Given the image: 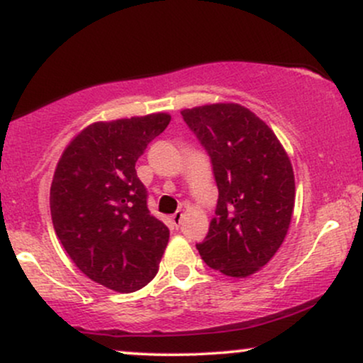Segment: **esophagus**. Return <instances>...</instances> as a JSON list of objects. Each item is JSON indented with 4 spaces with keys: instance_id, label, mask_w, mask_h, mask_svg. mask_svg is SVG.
<instances>
[{
    "instance_id": "obj_1",
    "label": "esophagus",
    "mask_w": 363,
    "mask_h": 363,
    "mask_svg": "<svg viewBox=\"0 0 363 363\" xmlns=\"http://www.w3.org/2000/svg\"><path fill=\"white\" fill-rule=\"evenodd\" d=\"M182 218H184V213H182V211H176V213L172 215V222H174V225H181V222H182Z\"/></svg>"
}]
</instances>
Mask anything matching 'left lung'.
<instances>
[{"label":"left lung","mask_w":363,"mask_h":363,"mask_svg":"<svg viewBox=\"0 0 363 363\" xmlns=\"http://www.w3.org/2000/svg\"><path fill=\"white\" fill-rule=\"evenodd\" d=\"M210 153L218 203L199 256L234 278L251 277L277 254L295 206L289 153L273 129L234 102L181 111Z\"/></svg>","instance_id":"8db88e82"}]
</instances>
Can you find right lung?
I'll list each match as a JSON object with an SVG mask.
<instances>
[{
	"label": "right lung",
	"mask_w": 363,
	"mask_h": 363,
	"mask_svg": "<svg viewBox=\"0 0 363 363\" xmlns=\"http://www.w3.org/2000/svg\"><path fill=\"white\" fill-rule=\"evenodd\" d=\"M169 123L167 112L91 123L69 141L54 170L57 239L83 274L119 294L152 281L167 247L169 228L150 215L135 165Z\"/></svg>",
	"instance_id": "right-lung-1"
}]
</instances>
